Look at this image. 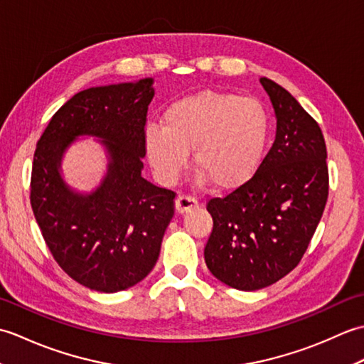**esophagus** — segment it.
<instances>
[{"mask_svg":"<svg viewBox=\"0 0 364 364\" xmlns=\"http://www.w3.org/2000/svg\"><path fill=\"white\" fill-rule=\"evenodd\" d=\"M198 202L194 197H189V196H180L175 200V208L178 213H188L191 211L192 208H197Z\"/></svg>","mask_w":364,"mask_h":364,"instance_id":"obj_1","label":"esophagus"}]
</instances>
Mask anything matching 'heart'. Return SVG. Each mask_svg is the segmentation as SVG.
Returning <instances> with one entry per match:
<instances>
[{"label": "heart", "mask_w": 364, "mask_h": 364, "mask_svg": "<svg viewBox=\"0 0 364 364\" xmlns=\"http://www.w3.org/2000/svg\"><path fill=\"white\" fill-rule=\"evenodd\" d=\"M270 117L261 102L231 92L203 90L175 100L162 114V125H149L144 144L150 164L172 181L183 172L192 150L200 184L218 189L242 186L266 156Z\"/></svg>", "instance_id": "b5f03b06"}]
</instances>
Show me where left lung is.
Here are the masks:
<instances>
[{"label": "left lung", "instance_id": "obj_1", "mask_svg": "<svg viewBox=\"0 0 364 364\" xmlns=\"http://www.w3.org/2000/svg\"><path fill=\"white\" fill-rule=\"evenodd\" d=\"M259 82L275 111V141L249 181L206 206L214 225L205 262L239 291L266 288L299 264L328 197L327 146L318 122L277 82Z\"/></svg>", "mask_w": 364, "mask_h": 364}]
</instances>
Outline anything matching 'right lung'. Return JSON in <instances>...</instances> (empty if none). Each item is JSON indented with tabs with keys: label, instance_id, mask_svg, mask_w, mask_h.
Returning a JSON list of instances; mask_svg holds the SVG:
<instances>
[{
	"label": "right lung",
	"instance_id": "1",
	"mask_svg": "<svg viewBox=\"0 0 364 364\" xmlns=\"http://www.w3.org/2000/svg\"><path fill=\"white\" fill-rule=\"evenodd\" d=\"M153 97V78L81 90L53 115L37 142L34 218L60 269L98 292L142 282L173 218L175 192L141 175ZM81 135L100 138L108 153L107 175L89 195L72 190L60 173L63 153Z\"/></svg>",
	"mask_w": 364,
	"mask_h": 364
}]
</instances>
